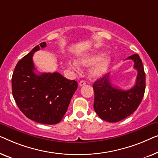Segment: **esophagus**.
Here are the masks:
<instances>
[{"mask_svg": "<svg viewBox=\"0 0 158 158\" xmlns=\"http://www.w3.org/2000/svg\"><path fill=\"white\" fill-rule=\"evenodd\" d=\"M85 84H86V81H84V80H81V81H80V82H79V86H82L85 85Z\"/></svg>", "mask_w": 158, "mask_h": 158, "instance_id": "obj_1", "label": "esophagus"}]
</instances>
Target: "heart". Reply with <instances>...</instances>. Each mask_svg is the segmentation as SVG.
Segmentation results:
<instances>
[{"label": "heart", "instance_id": "heart-1", "mask_svg": "<svg viewBox=\"0 0 158 158\" xmlns=\"http://www.w3.org/2000/svg\"><path fill=\"white\" fill-rule=\"evenodd\" d=\"M102 56L103 55L99 53L87 55L79 59L78 63L74 60H69L67 65L70 68L78 69V64L81 66H89L94 64L95 65L91 68L89 71V76L92 78L97 79L106 74L111 62L110 57H104L102 59Z\"/></svg>", "mask_w": 158, "mask_h": 158}]
</instances>
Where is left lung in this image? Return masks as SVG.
I'll use <instances>...</instances> for the list:
<instances>
[{"label":"left lung","instance_id":"obj_1","mask_svg":"<svg viewBox=\"0 0 158 158\" xmlns=\"http://www.w3.org/2000/svg\"><path fill=\"white\" fill-rule=\"evenodd\" d=\"M127 59L134 61V68L137 71L136 83L132 88L122 90L114 87L109 74L93 84L94 111L101 119L109 123H117L132 114L145 94V73L140 57L138 54H133Z\"/></svg>","mask_w":158,"mask_h":158}]
</instances>
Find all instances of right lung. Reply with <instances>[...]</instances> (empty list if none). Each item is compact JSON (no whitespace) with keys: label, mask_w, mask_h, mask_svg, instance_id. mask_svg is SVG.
Here are the masks:
<instances>
[{"label":"right lung","mask_w":158,"mask_h":158,"mask_svg":"<svg viewBox=\"0 0 158 158\" xmlns=\"http://www.w3.org/2000/svg\"><path fill=\"white\" fill-rule=\"evenodd\" d=\"M46 46V42H42L18 62L11 79L12 93L26 117L41 124H55L67 111L78 84L58 72L35 74L33 55Z\"/></svg>","instance_id":"right-lung-1"}]
</instances>
